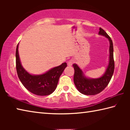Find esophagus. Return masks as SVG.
I'll list each match as a JSON object with an SVG mask.
<instances>
[{
  "label": "esophagus",
  "instance_id": "1",
  "mask_svg": "<svg viewBox=\"0 0 130 130\" xmlns=\"http://www.w3.org/2000/svg\"><path fill=\"white\" fill-rule=\"evenodd\" d=\"M73 62H74V61L73 60H70L69 61H68V63H67L68 66H69V67H71L72 64L73 63Z\"/></svg>",
  "mask_w": 130,
  "mask_h": 130
}]
</instances>
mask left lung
Segmentation results:
<instances>
[{
	"instance_id": "left-lung-1",
	"label": "left lung",
	"mask_w": 130,
	"mask_h": 130,
	"mask_svg": "<svg viewBox=\"0 0 130 130\" xmlns=\"http://www.w3.org/2000/svg\"><path fill=\"white\" fill-rule=\"evenodd\" d=\"M99 34L107 38L109 42L108 64L104 73L100 77L89 78L85 76L82 69L76 63L73 65L74 69V83L78 91L85 95H94L103 91L111 80L115 69L112 41L107 32L102 28H99Z\"/></svg>"
}]
</instances>
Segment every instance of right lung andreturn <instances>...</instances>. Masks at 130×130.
<instances>
[{
    "label": "right lung",
    "mask_w": 130,
    "mask_h": 130,
    "mask_svg": "<svg viewBox=\"0 0 130 130\" xmlns=\"http://www.w3.org/2000/svg\"><path fill=\"white\" fill-rule=\"evenodd\" d=\"M18 44L16 49V68L18 76L23 86L28 91L38 96H46L56 90L59 78L65 68L66 62L52 69L41 74H32L24 69L22 65L18 52Z\"/></svg>",
    "instance_id": "1"
}]
</instances>
